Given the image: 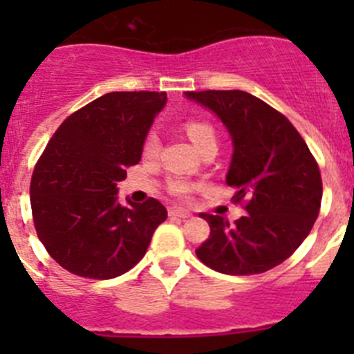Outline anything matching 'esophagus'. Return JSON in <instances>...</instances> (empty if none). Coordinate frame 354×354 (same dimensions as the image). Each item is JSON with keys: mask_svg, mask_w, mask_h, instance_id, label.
Here are the masks:
<instances>
[{"mask_svg": "<svg viewBox=\"0 0 354 354\" xmlns=\"http://www.w3.org/2000/svg\"><path fill=\"white\" fill-rule=\"evenodd\" d=\"M168 214L174 216V218H189L192 212L186 211V209H180V207H170L168 209Z\"/></svg>", "mask_w": 354, "mask_h": 354, "instance_id": "1", "label": "esophagus"}]
</instances>
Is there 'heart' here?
<instances>
[{
    "label": "heart",
    "instance_id": "1",
    "mask_svg": "<svg viewBox=\"0 0 354 354\" xmlns=\"http://www.w3.org/2000/svg\"><path fill=\"white\" fill-rule=\"evenodd\" d=\"M184 129H186L189 140H192L198 149L200 147H204L205 143L216 142V129L211 122L207 120H202V118H192V120L186 122ZM158 152H159V136L156 133H149L147 134L145 142H143V154L149 156V158H154ZM195 187H196L195 184L187 183V180L184 179H177V177H175V179H170V183H168V192H170L171 195L179 196V198H186V196H189V193H192Z\"/></svg>",
    "mask_w": 354,
    "mask_h": 354
}]
</instances>
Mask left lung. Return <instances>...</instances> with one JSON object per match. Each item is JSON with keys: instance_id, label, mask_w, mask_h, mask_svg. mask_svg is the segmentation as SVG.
<instances>
[{"instance_id": "1", "label": "left lung", "mask_w": 354, "mask_h": 354, "mask_svg": "<svg viewBox=\"0 0 354 354\" xmlns=\"http://www.w3.org/2000/svg\"><path fill=\"white\" fill-rule=\"evenodd\" d=\"M221 118L232 136L227 184L248 214L228 223L200 214L211 227L196 257L225 274H257L289 259L317 220L323 180L317 161L286 115L243 90L186 92Z\"/></svg>"}]
</instances>
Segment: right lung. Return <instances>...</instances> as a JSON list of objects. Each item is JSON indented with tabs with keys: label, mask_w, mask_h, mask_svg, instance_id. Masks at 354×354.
Masks as SVG:
<instances>
[{
	"label": "right lung",
	"mask_w": 354,
	"mask_h": 354,
	"mask_svg": "<svg viewBox=\"0 0 354 354\" xmlns=\"http://www.w3.org/2000/svg\"><path fill=\"white\" fill-rule=\"evenodd\" d=\"M165 92H109L68 115L31 175L39 239L64 270L93 280L120 277L145 255L167 209L156 198L126 207L117 183L142 158Z\"/></svg>",
	"instance_id": "1"
}]
</instances>
